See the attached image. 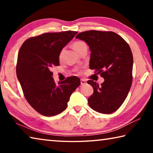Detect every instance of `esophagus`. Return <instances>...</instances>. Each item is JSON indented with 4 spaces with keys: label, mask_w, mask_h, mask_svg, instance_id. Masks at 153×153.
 <instances>
[{
    "label": "esophagus",
    "mask_w": 153,
    "mask_h": 153,
    "mask_svg": "<svg viewBox=\"0 0 153 153\" xmlns=\"http://www.w3.org/2000/svg\"><path fill=\"white\" fill-rule=\"evenodd\" d=\"M80 82H81V85H85V84H86V79H80Z\"/></svg>",
    "instance_id": "34e87169"
}]
</instances>
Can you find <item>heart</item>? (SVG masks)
Listing matches in <instances>:
<instances>
[{
	"label": "heart",
	"mask_w": 153,
	"mask_h": 153,
	"mask_svg": "<svg viewBox=\"0 0 153 153\" xmlns=\"http://www.w3.org/2000/svg\"><path fill=\"white\" fill-rule=\"evenodd\" d=\"M72 46H73V48L74 49V50L77 52V54H78L79 52L82 50L83 48H87V46L86 45V43L82 42V41H77V42H75L73 44ZM63 52H64V49L61 50V51L60 52V53H59V59L61 58L62 55H63Z\"/></svg>",
	"instance_id": "1"
}]
</instances>
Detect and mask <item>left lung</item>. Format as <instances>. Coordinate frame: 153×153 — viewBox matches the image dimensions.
Segmentation results:
<instances>
[{
  "label": "left lung",
  "instance_id": "8db88e82",
  "mask_svg": "<svg viewBox=\"0 0 153 153\" xmlns=\"http://www.w3.org/2000/svg\"><path fill=\"white\" fill-rule=\"evenodd\" d=\"M76 38L88 45L91 51L90 69L105 79L100 86L93 80L88 81L94 89L88 99V105L100 113L115 112L126 100L132 82L130 47L113 32L89 30L78 33Z\"/></svg>",
  "mask_w": 153,
  "mask_h": 153
}]
</instances>
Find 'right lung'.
I'll return each mask as SVG.
<instances>
[{
	"label": "right lung",
	"mask_w": 153,
	"mask_h": 153,
	"mask_svg": "<svg viewBox=\"0 0 153 153\" xmlns=\"http://www.w3.org/2000/svg\"><path fill=\"white\" fill-rule=\"evenodd\" d=\"M77 32H47L28 38L18 53L16 73L28 103L38 113L47 117L65 109L69 98L81 82L77 77H68L59 85L51 69L59 65L62 49Z\"/></svg>",
	"instance_id": "add662e5"
}]
</instances>
